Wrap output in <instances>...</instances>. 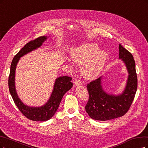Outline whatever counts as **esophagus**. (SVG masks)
<instances>
[{"label":"esophagus","instance_id":"esophagus-1","mask_svg":"<svg viewBox=\"0 0 148 148\" xmlns=\"http://www.w3.org/2000/svg\"><path fill=\"white\" fill-rule=\"evenodd\" d=\"M74 85H75V86H77V85H82V82H81V81L80 80H79V79H75L74 80Z\"/></svg>","mask_w":148,"mask_h":148}]
</instances>
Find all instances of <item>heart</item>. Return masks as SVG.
Returning <instances> with one entry per match:
<instances>
[{
	"label": "heart",
	"mask_w": 148,
	"mask_h": 148,
	"mask_svg": "<svg viewBox=\"0 0 148 148\" xmlns=\"http://www.w3.org/2000/svg\"><path fill=\"white\" fill-rule=\"evenodd\" d=\"M71 56L76 63L81 65V72L88 79L97 77L103 71L108 60L106 51L100 50L92 43H88L71 51Z\"/></svg>",
	"instance_id": "obj_1"
}]
</instances>
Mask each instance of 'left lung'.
I'll use <instances>...</instances> for the list:
<instances>
[{"instance_id": "left-lung-1", "label": "left lung", "mask_w": 148, "mask_h": 148, "mask_svg": "<svg viewBox=\"0 0 148 148\" xmlns=\"http://www.w3.org/2000/svg\"><path fill=\"white\" fill-rule=\"evenodd\" d=\"M119 48V58L125 63L128 73L126 87L122 94L114 95L104 92L102 77L87 84L89 97L85 111L95 120L105 121L123 116L129 110L134 99L138 86L135 62L130 52L121 44Z\"/></svg>"}]
</instances>
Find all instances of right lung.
I'll return each instance as SVG.
<instances>
[{
    "mask_svg": "<svg viewBox=\"0 0 148 148\" xmlns=\"http://www.w3.org/2000/svg\"><path fill=\"white\" fill-rule=\"evenodd\" d=\"M47 39V36H41L31 40L24 46L14 56L10 66V72L8 77V88L14 103L21 112L27 119L34 121H46L49 120L58 109L64 95L73 87L72 78L68 76H62L57 78L54 84L53 92L49 101L40 107H30L21 101L15 88V70L18 61L21 56L40 47Z\"/></svg>",
    "mask_w": 148,
    "mask_h": 148,
    "instance_id": "obj_1",
    "label": "right lung"
}]
</instances>
